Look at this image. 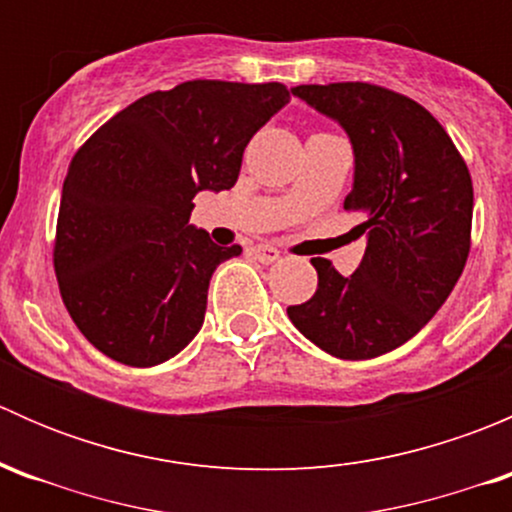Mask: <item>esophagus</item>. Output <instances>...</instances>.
I'll return each mask as SVG.
<instances>
[{
	"label": "esophagus",
	"instance_id": "1",
	"mask_svg": "<svg viewBox=\"0 0 512 512\" xmlns=\"http://www.w3.org/2000/svg\"><path fill=\"white\" fill-rule=\"evenodd\" d=\"M252 255H255V260L262 262V265H272V262L280 260V250L267 245V242H260V245L252 247Z\"/></svg>",
	"mask_w": 512,
	"mask_h": 512
}]
</instances>
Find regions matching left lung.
Segmentation results:
<instances>
[{"instance_id": "left-lung-1", "label": "left lung", "mask_w": 512, "mask_h": 512, "mask_svg": "<svg viewBox=\"0 0 512 512\" xmlns=\"http://www.w3.org/2000/svg\"><path fill=\"white\" fill-rule=\"evenodd\" d=\"M347 131L366 252L354 275L314 257L317 292L287 307L294 327L337 359H374L409 342L456 287L471 250L473 183L441 123L409 96L364 81L294 86Z\"/></svg>"}]
</instances>
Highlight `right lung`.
<instances>
[{"mask_svg":"<svg viewBox=\"0 0 512 512\" xmlns=\"http://www.w3.org/2000/svg\"><path fill=\"white\" fill-rule=\"evenodd\" d=\"M287 86L185 81L118 111L76 151L61 190L54 270L86 339L126 366L168 361L200 332L220 247L188 225L200 190H230Z\"/></svg>","mask_w":512,"mask_h":512,"instance_id":"right-lung-1","label":"right lung"}]
</instances>
